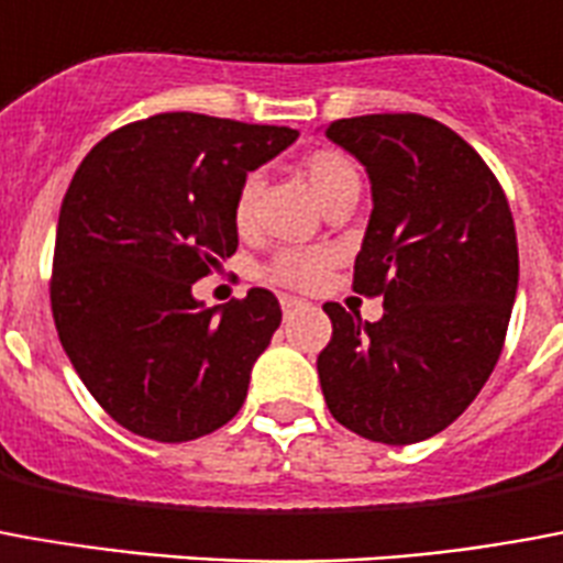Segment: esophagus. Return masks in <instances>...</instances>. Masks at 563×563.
I'll list each match as a JSON object with an SVG mask.
<instances>
[{"mask_svg": "<svg viewBox=\"0 0 563 563\" xmlns=\"http://www.w3.org/2000/svg\"><path fill=\"white\" fill-rule=\"evenodd\" d=\"M280 307H283V313L289 316V313H295V310H301L303 301H301V298H295V295H283Z\"/></svg>", "mask_w": 563, "mask_h": 563, "instance_id": "1", "label": "esophagus"}]
</instances>
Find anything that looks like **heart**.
<instances>
[{
  "instance_id": "heart-1",
  "label": "heart",
  "mask_w": 563,
  "mask_h": 563,
  "mask_svg": "<svg viewBox=\"0 0 563 563\" xmlns=\"http://www.w3.org/2000/svg\"><path fill=\"white\" fill-rule=\"evenodd\" d=\"M307 173V181L313 187V194L319 199H324L331 190H336L345 181L357 178L352 161L340 152H316L310 154V161L303 166ZM262 178L247 176L244 187L239 194V206H235V218L239 223H247L250 211H253V202H256V194H260ZM324 265H328V256L319 253V250H283L277 260L271 262V277L280 283H289V286H313L322 277Z\"/></svg>"
}]
</instances>
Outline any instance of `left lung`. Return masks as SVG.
Returning <instances> with one entry per match:
<instances>
[{"instance_id":"8db88e82","label":"left lung","mask_w":563,"mask_h":563,"mask_svg":"<svg viewBox=\"0 0 563 563\" xmlns=\"http://www.w3.org/2000/svg\"><path fill=\"white\" fill-rule=\"evenodd\" d=\"M324 136L369 178L355 292L385 298L378 322L324 303V402L364 439L415 444L472 406L501 355L519 286L514 214L481 154L435 119L355 115Z\"/></svg>"}]
</instances>
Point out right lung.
I'll return each mask as SVG.
<instances>
[{"mask_svg": "<svg viewBox=\"0 0 563 563\" xmlns=\"http://www.w3.org/2000/svg\"><path fill=\"white\" fill-rule=\"evenodd\" d=\"M292 128L161 112L103 136L74 173L56 229L53 319L101 409L154 441H190L239 415L280 328L268 289L206 307L194 283L239 250L247 173Z\"/></svg>", "mask_w": 563, "mask_h": 563, "instance_id": "1", "label": "right lung"}]
</instances>
